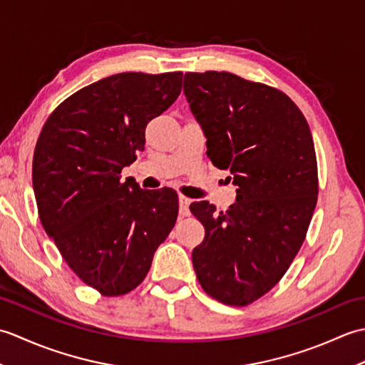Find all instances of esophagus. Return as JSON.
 Here are the masks:
<instances>
[{
	"label": "esophagus",
	"mask_w": 365,
	"mask_h": 365,
	"mask_svg": "<svg viewBox=\"0 0 365 365\" xmlns=\"http://www.w3.org/2000/svg\"><path fill=\"white\" fill-rule=\"evenodd\" d=\"M178 204H180V210H178V213H180L182 216H190L191 215V212H190L191 199H188L187 196H180V197H178Z\"/></svg>",
	"instance_id": "obj_1"
}]
</instances>
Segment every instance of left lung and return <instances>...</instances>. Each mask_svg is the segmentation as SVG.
<instances>
[{"instance_id":"left-lung-1","label":"left lung","mask_w":365,"mask_h":365,"mask_svg":"<svg viewBox=\"0 0 365 365\" xmlns=\"http://www.w3.org/2000/svg\"><path fill=\"white\" fill-rule=\"evenodd\" d=\"M183 92L207 155L237 185L226 213L191 204L205 229L192 267L212 298L247 306L281 281L306 238L319 195L311 128L282 91L230 72L185 73Z\"/></svg>"}]
</instances>
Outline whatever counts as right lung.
Wrapping results in <instances>:
<instances>
[{
    "label": "right lung",
    "mask_w": 365,
    "mask_h": 365,
    "mask_svg": "<svg viewBox=\"0 0 365 365\" xmlns=\"http://www.w3.org/2000/svg\"><path fill=\"white\" fill-rule=\"evenodd\" d=\"M182 76H108L66 98L38 135V218L73 273L103 297L136 289L175 226L174 191H145L119 174L144 150L147 123L177 100Z\"/></svg>",
    "instance_id": "obj_1"
}]
</instances>
